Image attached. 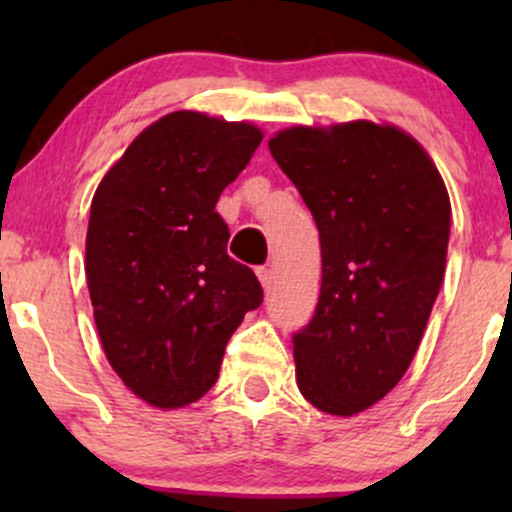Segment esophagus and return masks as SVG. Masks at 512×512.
I'll list each match as a JSON object with an SVG mask.
<instances>
[{"label":"esophagus","mask_w":512,"mask_h":512,"mask_svg":"<svg viewBox=\"0 0 512 512\" xmlns=\"http://www.w3.org/2000/svg\"><path fill=\"white\" fill-rule=\"evenodd\" d=\"M257 276H260L264 289H269L274 284V272L269 267H257Z\"/></svg>","instance_id":"obj_1"}]
</instances>
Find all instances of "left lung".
<instances>
[{
    "instance_id": "obj_1",
    "label": "left lung",
    "mask_w": 512,
    "mask_h": 512,
    "mask_svg": "<svg viewBox=\"0 0 512 512\" xmlns=\"http://www.w3.org/2000/svg\"><path fill=\"white\" fill-rule=\"evenodd\" d=\"M269 151L320 231V298L293 334L298 387L320 411L358 414L402 380L424 337L445 274L448 190L392 125L281 129Z\"/></svg>"
}]
</instances>
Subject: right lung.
<instances>
[{
    "instance_id": "add662e5",
    "label": "right lung",
    "mask_w": 512,
    "mask_h": 512,
    "mask_svg": "<svg viewBox=\"0 0 512 512\" xmlns=\"http://www.w3.org/2000/svg\"><path fill=\"white\" fill-rule=\"evenodd\" d=\"M260 142L250 122L178 110L146 127L93 195L86 281L98 337L151 407L207 395L231 334L260 308V281L228 257L216 211Z\"/></svg>"
}]
</instances>
